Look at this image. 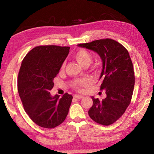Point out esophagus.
Returning a JSON list of instances; mask_svg holds the SVG:
<instances>
[{
    "label": "esophagus",
    "mask_w": 154,
    "mask_h": 154,
    "mask_svg": "<svg viewBox=\"0 0 154 154\" xmlns=\"http://www.w3.org/2000/svg\"><path fill=\"white\" fill-rule=\"evenodd\" d=\"M75 98H77V99H82L83 97V96L82 95H79V94H75V95H73Z\"/></svg>",
    "instance_id": "1"
}]
</instances>
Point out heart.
Listing matches in <instances>:
<instances>
[{
  "mask_svg": "<svg viewBox=\"0 0 154 154\" xmlns=\"http://www.w3.org/2000/svg\"><path fill=\"white\" fill-rule=\"evenodd\" d=\"M74 57L78 63L82 66H85V65H90L92 60V54L85 50H78L74 54ZM63 68H64V65H62V69ZM88 84V81L87 79H79L73 81V85L77 89H80L83 86L87 85Z\"/></svg>",
  "mask_w": 154,
  "mask_h": 154,
  "instance_id": "1",
  "label": "heart"
}]
</instances>
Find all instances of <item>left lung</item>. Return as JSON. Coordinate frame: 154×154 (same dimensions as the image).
Segmentation results:
<instances>
[{"instance_id": "1", "label": "left lung", "mask_w": 154, "mask_h": 154, "mask_svg": "<svg viewBox=\"0 0 154 154\" xmlns=\"http://www.w3.org/2000/svg\"><path fill=\"white\" fill-rule=\"evenodd\" d=\"M93 50L100 56L102 79L100 90L106 97L100 100L92 97L93 104L88 114L101 125H109L125 113L131 101L134 86L133 65L126 48L110 38L100 39L78 45Z\"/></svg>"}]
</instances>
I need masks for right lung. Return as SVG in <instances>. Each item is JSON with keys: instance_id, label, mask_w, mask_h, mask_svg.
I'll return each mask as SVG.
<instances>
[{"instance_id": "1", "label": "right lung", "mask_w": 154, "mask_h": 154, "mask_svg": "<svg viewBox=\"0 0 154 154\" xmlns=\"http://www.w3.org/2000/svg\"><path fill=\"white\" fill-rule=\"evenodd\" d=\"M70 47L41 45L33 48L23 60L19 71L17 89L26 113L44 128L62 123L69 113L73 97L65 93L51 96L53 80L60 72Z\"/></svg>"}]
</instances>
